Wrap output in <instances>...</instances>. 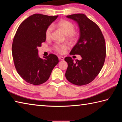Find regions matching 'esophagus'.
I'll use <instances>...</instances> for the list:
<instances>
[{"mask_svg":"<svg viewBox=\"0 0 122 122\" xmlns=\"http://www.w3.org/2000/svg\"><path fill=\"white\" fill-rule=\"evenodd\" d=\"M58 58L59 60H61V61H64V58L61 56H59Z\"/></svg>","mask_w":122,"mask_h":122,"instance_id":"34e87169","label":"esophagus"}]
</instances>
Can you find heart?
<instances>
[{"mask_svg": "<svg viewBox=\"0 0 122 122\" xmlns=\"http://www.w3.org/2000/svg\"><path fill=\"white\" fill-rule=\"evenodd\" d=\"M56 26L62 30L66 35L67 38L71 41H74L77 37V33L75 32V25L71 21L63 19L59 20L56 24ZM53 31V26L49 25L45 31V37L47 39H49L51 38L52 33ZM69 49V46L66 44H56L53 46V49L57 52L64 54Z\"/></svg>", "mask_w": 122, "mask_h": 122, "instance_id": "heart-1", "label": "heart"}]
</instances>
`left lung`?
Here are the masks:
<instances>
[{"instance_id": "obj_1", "label": "left lung", "mask_w": 122, "mask_h": 122, "mask_svg": "<svg viewBox=\"0 0 122 122\" xmlns=\"http://www.w3.org/2000/svg\"><path fill=\"white\" fill-rule=\"evenodd\" d=\"M66 17L76 21L80 29L79 38L70 54L81 55L82 59L74 61L71 57L65 58L68 64L65 77L75 85L87 84L97 76L104 64V37L98 26L84 14H73Z\"/></svg>"}]
</instances>
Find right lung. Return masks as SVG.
I'll return each mask as SVG.
<instances>
[{
  "mask_svg": "<svg viewBox=\"0 0 122 122\" xmlns=\"http://www.w3.org/2000/svg\"><path fill=\"white\" fill-rule=\"evenodd\" d=\"M57 17L34 14L18 28L13 40L12 53L18 73L28 83L37 85L46 82L59 62L57 56L52 53L44 59L40 58L37 49L46 41V28Z\"/></svg>",
  "mask_w": 122,
  "mask_h": 122,
  "instance_id": "1",
  "label": "right lung"
}]
</instances>
